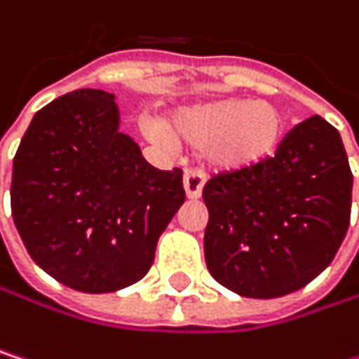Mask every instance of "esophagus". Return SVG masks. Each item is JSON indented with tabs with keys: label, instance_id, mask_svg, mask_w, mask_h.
Returning a JSON list of instances; mask_svg holds the SVG:
<instances>
[{
	"label": "esophagus",
	"instance_id": "34e87169",
	"mask_svg": "<svg viewBox=\"0 0 359 359\" xmlns=\"http://www.w3.org/2000/svg\"><path fill=\"white\" fill-rule=\"evenodd\" d=\"M203 182H205V175L197 168H189L184 172V179H182V187H184V193L189 199H197L201 195V189H203Z\"/></svg>",
	"mask_w": 359,
	"mask_h": 359
}]
</instances>
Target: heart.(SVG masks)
<instances>
[{
	"label": "heart",
	"mask_w": 359,
	"mask_h": 359,
	"mask_svg": "<svg viewBox=\"0 0 359 359\" xmlns=\"http://www.w3.org/2000/svg\"><path fill=\"white\" fill-rule=\"evenodd\" d=\"M151 139L168 141V133L158 122H147ZM170 130L201 145L203 158L220 170L248 168L268 158L285 130L280 109L270 102L216 100L179 109L170 118Z\"/></svg>",
	"instance_id": "heart-1"
}]
</instances>
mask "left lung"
Here are the masks:
<instances>
[{
    "instance_id": "obj_1",
    "label": "left lung",
    "mask_w": 359,
    "mask_h": 359,
    "mask_svg": "<svg viewBox=\"0 0 359 359\" xmlns=\"http://www.w3.org/2000/svg\"><path fill=\"white\" fill-rule=\"evenodd\" d=\"M351 187L339 130L320 116L295 124L272 158L205 182L210 274L251 299L299 291L347 235Z\"/></svg>"
}]
</instances>
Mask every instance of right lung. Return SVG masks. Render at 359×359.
<instances>
[{
    "instance_id": "add662e5",
    "label": "right lung",
    "mask_w": 359,
    "mask_h": 359,
    "mask_svg": "<svg viewBox=\"0 0 359 359\" xmlns=\"http://www.w3.org/2000/svg\"><path fill=\"white\" fill-rule=\"evenodd\" d=\"M12 218L57 283L111 293L141 280L184 201L182 170H158L118 130L114 95L79 89L41 108L14 156Z\"/></svg>"
}]
</instances>
